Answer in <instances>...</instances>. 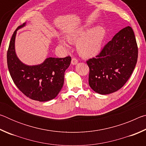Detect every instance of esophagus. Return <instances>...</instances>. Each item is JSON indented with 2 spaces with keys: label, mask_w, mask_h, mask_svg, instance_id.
<instances>
[{
  "label": "esophagus",
  "mask_w": 146,
  "mask_h": 146,
  "mask_svg": "<svg viewBox=\"0 0 146 146\" xmlns=\"http://www.w3.org/2000/svg\"><path fill=\"white\" fill-rule=\"evenodd\" d=\"M78 63V60L75 58H73L71 59V64L72 65H76Z\"/></svg>",
  "instance_id": "obj_1"
}]
</instances>
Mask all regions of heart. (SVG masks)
I'll return each mask as SVG.
<instances>
[{
	"instance_id": "b5f03b06",
	"label": "heart",
	"mask_w": 146,
	"mask_h": 146,
	"mask_svg": "<svg viewBox=\"0 0 146 146\" xmlns=\"http://www.w3.org/2000/svg\"><path fill=\"white\" fill-rule=\"evenodd\" d=\"M88 30L87 26H82L70 31L66 35L69 42H75L79 40L76 43L78 52L81 56L87 58L96 56L100 53L106 36V29L102 26H97ZM68 42L58 38L59 44L66 49L70 48Z\"/></svg>"
}]
</instances>
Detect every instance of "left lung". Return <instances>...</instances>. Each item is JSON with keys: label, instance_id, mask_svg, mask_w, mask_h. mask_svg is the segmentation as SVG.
<instances>
[{"label": "left lung", "instance_id": "8db88e82", "mask_svg": "<svg viewBox=\"0 0 146 146\" xmlns=\"http://www.w3.org/2000/svg\"><path fill=\"white\" fill-rule=\"evenodd\" d=\"M138 47L130 26L121 29L96 58L87 61L89 85L101 95L118 91L126 83L135 68Z\"/></svg>", "mask_w": 146, "mask_h": 146}]
</instances>
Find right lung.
I'll return each instance as SVG.
<instances>
[{
  "instance_id": "obj_1",
  "label": "right lung",
  "mask_w": 146,
  "mask_h": 146,
  "mask_svg": "<svg viewBox=\"0 0 146 146\" xmlns=\"http://www.w3.org/2000/svg\"><path fill=\"white\" fill-rule=\"evenodd\" d=\"M26 25L19 26L13 34L7 53V62L15 84L26 97L39 102L55 98L62 88L64 72L71 63L70 56L49 57L38 65L29 66L23 63L15 52L17 31Z\"/></svg>"
}]
</instances>
